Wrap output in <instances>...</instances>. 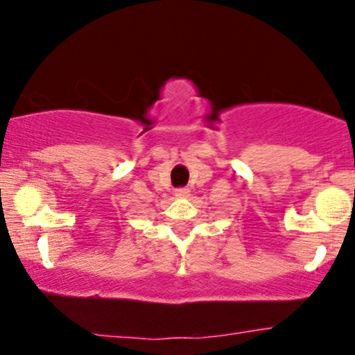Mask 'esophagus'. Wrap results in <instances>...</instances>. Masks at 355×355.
<instances>
[{
  "mask_svg": "<svg viewBox=\"0 0 355 355\" xmlns=\"http://www.w3.org/2000/svg\"><path fill=\"white\" fill-rule=\"evenodd\" d=\"M189 189H186V187H179V189H176V191H174V193H176L178 197H187L189 196Z\"/></svg>",
  "mask_w": 355,
  "mask_h": 355,
  "instance_id": "34e87169",
  "label": "esophagus"
}]
</instances>
